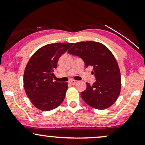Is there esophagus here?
Segmentation results:
<instances>
[{"label": "esophagus", "mask_w": 145, "mask_h": 145, "mask_svg": "<svg viewBox=\"0 0 145 145\" xmlns=\"http://www.w3.org/2000/svg\"><path fill=\"white\" fill-rule=\"evenodd\" d=\"M69 82L71 84H72V85H74V84H76V83L78 82V81H76V80H71L69 81Z\"/></svg>", "instance_id": "1"}]
</instances>
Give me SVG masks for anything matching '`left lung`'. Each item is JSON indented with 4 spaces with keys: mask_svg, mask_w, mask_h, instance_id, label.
<instances>
[{
    "mask_svg": "<svg viewBox=\"0 0 145 145\" xmlns=\"http://www.w3.org/2000/svg\"><path fill=\"white\" fill-rule=\"evenodd\" d=\"M68 53L79 56L86 67H93L96 82H86V89L81 93L86 104L98 110L109 108L115 102L121 92V73L112 53L106 46L92 41L76 43Z\"/></svg>",
    "mask_w": 145,
    "mask_h": 145,
    "instance_id": "8db88e82",
    "label": "left lung"
}]
</instances>
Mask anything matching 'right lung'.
Listing matches in <instances>:
<instances>
[{
	"label": "right lung",
	"instance_id": "right-lung-1",
	"mask_svg": "<svg viewBox=\"0 0 145 145\" xmlns=\"http://www.w3.org/2000/svg\"><path fill=\"white\" fill-rule=\"evenodd\" d=\"M73 44L46 45L33 54L26 65L23 78L25 92L31 103L40 110H52L64 100L67 83L54 81L53 71L61 56Z\"/></svg>",
	"mask_w": 145,
	"mask_h": 145
}]
</instances>
